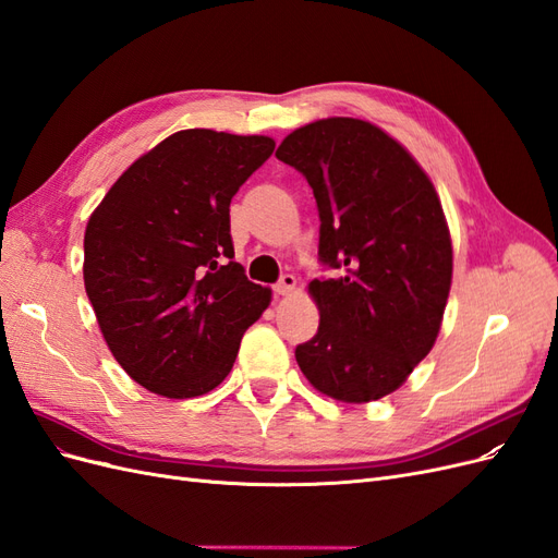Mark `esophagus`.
Returning <instances> with one entry per match:
<instances>
[{
  "label": "esophagus",
  "instance_id": "1",
  "mask_svg": "<svg viewBox=\"0 0 558 558\" xmlns=\"http://www.w3.org/2000/svg\"><path fill=\"white\" fill-rule=\"evenodd\" d=\"M295 283L298 281L293 275H281V279L272 286V291H275V295H289L295 291Z\"/></svg>",
  "mask_w": 558,
  "mask_h": 558
}]
</instances>
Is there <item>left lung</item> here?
Returning <instances> with one entry per match:
<instances>
[{
	"label": "left lung",
	"instance_id": "obj_1",
	"mask_svg": "<svg viewBox=\"0 0 558 558\" xmlns=\"http://www.w3.org/2000/svg\"><path fill=\"white\" fill-rule=\"evenodd\" d=\"M277 158L307 179L318 209L310 283L320 324L295 347L314 388L342 402L388 396L428 356L451 286V240L430 179L396 140L359 118L291 132Z\"/></svg>",
	"mask_w": 558,
	"mask_h": 558
}]
</instances>
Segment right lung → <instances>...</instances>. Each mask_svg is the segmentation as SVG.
<instances>
[{"label":"right lung","mask_w":558,"mask_h":558,"mask_svg":"<svg viewBox=\"0 0 558 558\" xmlns=\"http://www.w3.org/2000/svg\"><path fill=\"white\" fill-rule=\"evenodd\" d=\"M269 137L181 130L130 165L83 240V281L125 373L167 398L221 384L269 291L234 263L230 199L272 156Z\"/></svg>","instance_id":"right-lung-1"}]
</instances>
